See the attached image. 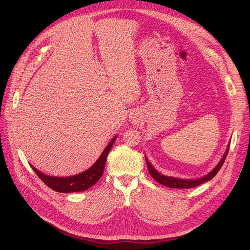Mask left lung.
Segmentation results:
<instances>
[{
  "mask_svg": "<svg viewBox=\"0 0 250 250\" xmlns=\"http://www.w3.org/2000/svg\"><path fill=\"white\" fill-rule=\"evenodd\" d=\"M228 152H229V146H228L224 156L222 157L221 161L218 163V165L212 170V171L208 173L206 176L198 178V179H181V178H176V177H171V176H165V175H162L161 173L157 171V170L148 161L147 157H146V162H147V166H148V169H149V172H150L151 176L157 182H159L160 185H163L167 188H190L198 187V186L202 185V183H204L208 180H211L219 172V170L221 169L223 164H224Z\"/></svg>",
  "mask_w": 250,
  "mask_h": 250,
  "instance_id": "1",
  "label": "left lung"
}]
</instances>
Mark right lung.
Here are the masks:
<instances>
[{
  "label": "right lung",
  "instance_id": "add662e5",
  "mask_svg": "<svg viewBox=\"0 0 250 250\" xmlns=\"http://www.w3.org/2000/svg\"><path fill=\"white\" fill-rule=\"evenodd\" d=\"M116 137H114L107 145V147L104 149L102 154L98 158V160L92 165L86 171L79 173L77 175L68 176V177H58V176H48L44 173L39 171L34 166H31L33 171L37 174V176L41 178L45 185L51 188L52 190H56L58 192H77V191H84L88 188H90L92 186H94L95 183L100 179V177L103 174L105 163H106L107 155L113 145Z\"/></svg>",
  "mask_w": 250,
  "mask_h": 250
}]
</instances>
